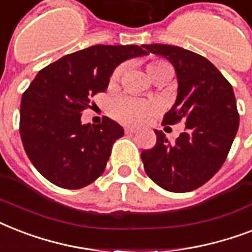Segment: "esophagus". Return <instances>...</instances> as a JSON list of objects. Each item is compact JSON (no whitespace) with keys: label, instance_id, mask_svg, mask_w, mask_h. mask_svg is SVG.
I'll use <instances>...</instances> for the list:
<instances>
[{"label":"esophagus","instance_id":"esophagus-1","mask_svg":"<svg viewBox=\"0 0 252 252\" xmlns=\"http://www.w3.org/2000/svg\"><path fill=\"white\" fill-rule=\"evenodd\" d=\"M137 132V129L136 128H132V126H126V134H133Z\"/></svg>","mask_w":252,"mask_h":252}]
</instances>
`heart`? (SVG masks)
<instances>
[{"instance_id":"obj_1","label":"heart","mask_w":252,"mask_h":252,"mask_svg":"<svg viewBox=\"0 0 252 252\" xmlns=\"http://www.w3.org/2000/svg\"><path fill=\"white\" fill-rule=\"evenodd\" d=\"M124 66L120 65L115 69L111 76V84L118 82L120 76L123 74ZM146 70L152 77V80H157L159 77L165 76L167 73H172L171 66L163 60L150 61L146 65ZM159 107L157 103L141 100V99L133 98L129 95H123L112 99L108 106V112L115 120L128 124V126H142L149 120L154 114H157Z\"/></svg>"}]
</instances>
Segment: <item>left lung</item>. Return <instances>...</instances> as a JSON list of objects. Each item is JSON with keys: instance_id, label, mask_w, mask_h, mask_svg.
Returning <instances> with one entry per match:
<instances>
[{"instance_id": "left-lung-1", "label": "left lung", "mask_w": 252, "mask_h": 252, "mask_svg": "<svg viewBox=\"0 0 252 252\" xmlns=\"http://www.w3.org/2000/svg\"><path fill=\"white\" fill-rule=\"evenodd\" d=\"M148 53L167 59L175 68L178 96L162 124L186 122L170 144L162 130L156 145L144 150L145 172L170 192H189L207 183L226 159L239 126L233 87L205 57L168 44H145Z\"/></svg>"}]
</instances>
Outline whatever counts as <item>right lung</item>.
<instances>
[{"mask_svg":"<svg viewBox=\"0 0 252 252\" xmlns=\"http://www.w3.org/2000/svg\"><path fill=\"white\" fill-rule=\"evenodd\" d=\"M148 55L138 45H93L61 57L37 73L22 95L19 133L37 171L61 188L78 189L98 179L124 129L110 118L82 124L90 99L107 90L123 61Z\"/></svg>","mask_w":252,"mask_h":252,"instance_id":"obj_1","label":"right lung"}]
</instances>
